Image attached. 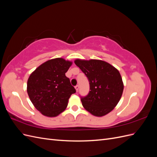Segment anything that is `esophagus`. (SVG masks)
Segmentation results:
<instances>
[{
  "label": "esophagus",
  "instance_id": "obj_1",
  "mask_svg": "<svg viewBox=\"0 0 157 157\" xmlns=\"http://www.w3.org/2000/svg\"><path fill=\"white\" fill-rule=\"evenodd\" d=\"M75 88L76 91L78 92V89H79V86H78V85H77V86H76Z\"/></svg>",
  "mask_w": 157,
  "mask_h": 157
}]
</instances>
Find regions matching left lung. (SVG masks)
<instances>
[{
    "instance_id": "left-lung-1",
    "label": "left lung",
    "mask_w": 157,
    "mask_h": 157,
    "mask_svg": "<svg viewBox=\"0 0 157 157\" xmlns=\"http://www.w3.org/2000/svg\"><path fill=\"white\" fill-rule=\"evenodd\" d=\"M76 65L88 78L90 92L81 98L82 106L96 117H103L113 111L119 102L124 84L119 71L105 61L75 60Z\"/></svg>"
}]
</instances>
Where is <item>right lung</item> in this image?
<instances>
[{
    "instance_id": "1",
    "label": "right lung",
    "mask_w": 157,
    "mask_h": 157,
    "mask_svg": "<svg viewBox=\"0 0 157 157\" xmlns=\"http://www.w3.org/2000/svg\"><path fill=\"white\" fill-rule=\"evenodd\" d=\"M73 62L58 58L46 61L30 75L27 91L34 107L41 114L55 117L65 111L71 94L76 92L65 73Z\"/></svg>"
}]
</instances>
